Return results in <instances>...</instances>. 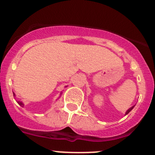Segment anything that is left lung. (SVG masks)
I'll return each mask as SVG.
<instances>
[{
  "label": "left lung",
  "instance_id": "obj_1",
  "mask_svg": "<svg viewBox=\"0 0 155 155\" xmlns=\"http://www.w3.org/2000/svg\"><path fill=\"white\" fill-rule=\"evenodd\" d=\"M133 108H134V106H133V107H131V108H130V109H128V110H127V113H126V115H127V114H128V113H130V111H131V110H132V109H133Z\"/></svg>",
  "mask_w": 155,
  "mask_h": 155
}]
</instances>
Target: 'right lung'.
Returning <instances> with one entry per match:
<instances>
[{"label":"right lung","mask_w":155,"mask_h":155,"mask_svg":"<svg viewBox=\"0 0 155 155\" xmlns=\"http://www.w3.org/2000/svg\"><path fill=\"white\" fill-rule=\"evenodd\" d=\"M18 103L19 105H21V106H22V107H23V106H24V105H23V103L21 102H18Z\"/></svg>","instance_id":"obj_1"}]
</instances>
